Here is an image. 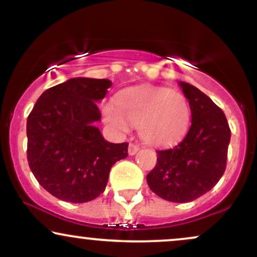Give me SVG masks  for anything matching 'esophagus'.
Instances as JSON below:
<instances>
[{"label": "esophagus", "instance_id": "esophagus-1", "mask_svg": "<svg viewBox=\"0 0 257 257\" xmlns=\"http://www.w3.org/2000/svg\"><path fill=\"white\" fill-rule=\"evenodd\" d=\"M139 150H140V146L139 145H137V144H133V143H131L129 144V147H128V153L131 156H134L135 153H137Z\"/></svg>", "mask_w": 257, "mask_h": 257}]
</instances>
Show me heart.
<instances>
[{
    "label": "heart",
    "instance_id": "obj_1",
    "mask_svg": "<svg viewBox=\"0 0 257 257\" xmlns=\"http://www.w3.org/2000/svg\"><path fill=\"white\" fill-rule=\"evenodd\" d=\"M105 122L118 132L129 123L139 125V135L151 145H169L181 139L191 122V107L184 94L164 87H138L120 93L117 105L102 106Z\"/></svg>",
    "mask_w": 257,
    "mask_h": 257
}]
</instances>
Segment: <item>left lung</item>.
I'll use <instances>...</instances> for the list:
<instances>
[{"mask_svg":"<svg viewBox=\"0 0 257 257\" xmlns=\"http://www.w3.org/2000/svg\"><path fill=\"white\" fill-rule=\"evenodd\" d=\"M179 84L190 104L191 126L175 146L156 151L157 164L146 180L161 198L186 203L210 191L223 175L231 129L223 111L208 95L190 83Z\"/></svg>","mask_w":257,"mask_h":257,"instance_id":"1","label":"left lung"}]
</instances>
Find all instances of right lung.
<instances>
[{
  "instance_id": "obj_1",
  "label": "right lung",
  "mask_w": 257,
  "mask_h": 257,
  "mask_svg": "<svg viewBox=\"0 0 257 257\" xmlns=\"http://www.w3.org/2000/svg\"><path fill=\"white\" fill-rule=\"evenodd\" d=\"M108 79L71 78L43 91L28 117V162L46 191L85 203L105 191L112 166L128 156V144H111L94 122Z\"/></svg>"
}]
</instances>
